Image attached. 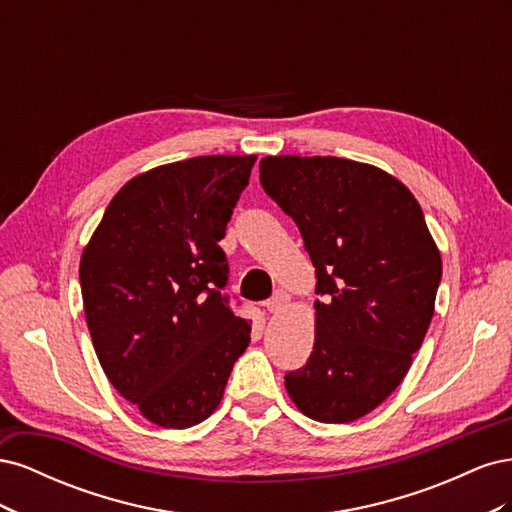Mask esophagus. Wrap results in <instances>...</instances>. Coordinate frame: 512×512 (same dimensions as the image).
<instances>
[{"label": "esophagus", "mask_w": 512, "mask_h": 512, "mask_svg": "<svg viewBox=\"0 0 512 512\" xmlns=\"http://www.w3.org/2000/svg\"><path fill=\"white\" fill-rule=\"evenodd\" d=\"M290 305V294L284 290H277L273 297L267 301V312L269 314H280Z\"/></svg>", "instance_id": "34e87169"}]
</instances>
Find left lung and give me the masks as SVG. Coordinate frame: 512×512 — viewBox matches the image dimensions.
Wrapping results in <instances>:
<instances>
[{"label":"left lung","mask_w":512,"mask_h":512,"mask_svg":"<svg viewBox=\"0 0 512 512\" xmlns=\"http://www.w3.org/2000/svg\"><path fill=\"white\" fill-rule=\"evenodd\" d=\"M260 183L299 226L316 269L314 350L284 378L305 416L350 423L412 365L436 305L442 258L421 205L386 170L333 156H267Z\"/></svg>","instance_id":"1"}]
</instances>
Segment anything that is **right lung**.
<instances>
[{
  "label": "right lung",
  "mask_w": 512,
  "mask_h": 512,
  "mask_svg": "<svg viewBox=\"0 0 512 512\" xmlns=\"http://www.w3.org/2000/svg\"><path fill=\"white\" fill-rule=\"evenodd\" d=\"M256 156H200L136 175L81 256L85 318L121 397L166 429L203 423L252 324L232 314L220 241Z\"/></svg>",
  "instance_id": "obj_1"
}]
</instances>
